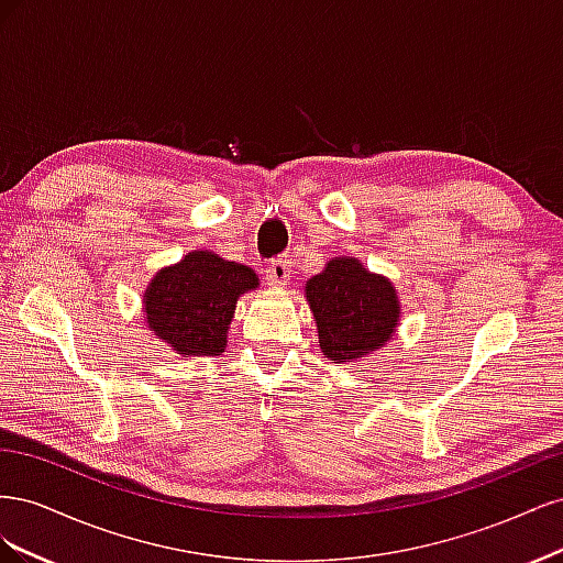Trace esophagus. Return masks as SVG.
<instances>
[{
  "instance_id": "obj_1",
  "label": "esophagus",
  "mask_w": 563,
  "mask_h": 563,
  "mask_svg": "<svg viewBox=\"0 0 563 563\" xmlns=\"http://www.w3.org/2000/svg\"><path fill=\"white\" fill-rule=\"evenodd\" d=\"M288 275H291V263L284 258H275L265 269V279L269 286H284L288 282Z\"/></svg>"
}]
</instances>
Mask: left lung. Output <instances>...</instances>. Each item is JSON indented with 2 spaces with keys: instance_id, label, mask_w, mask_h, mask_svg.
Instances as JSON below:
<instances>
[{
  "instance_id": "8db88e82",
  "label": "left lung",
  "mask_w": 563,
  "mask_h": 563,
  "mask_svg": "<svg viewBox=\"0 0 563 563\" xmlns=\"http://www.w3.org/2000/svg\"><path fill=\"white\" fill-rule=\"evenodd\" d=\"M319 331V347L333 364L360 360L395 333V286L354 258H335L305 286Z\"/></svg>"
}]
</instances>
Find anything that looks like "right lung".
Listing matches in <instances>:
<instances>
[{
    "label": "right lung",
    "mask_w": 563,
    "mask_h": 563,
    "mask_svg": "<svg viewBox=\"0 0 563 563\" xmlns=\"http://www.w3.org/2000/svg\"><path fill=\"white\" fill-rule=\"evenodd\" d=\"M258 286L246 265L209 251L187 253L162 269L145 294L150 329L178 354H218L228 343L236 298Z\"/></svg>",
    "instance_id": "add662e5"
}]
</instances>
